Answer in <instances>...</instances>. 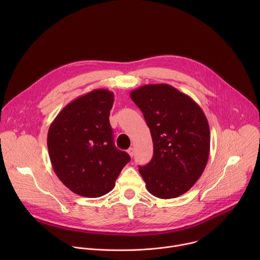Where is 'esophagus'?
Listing matches in <instances>:
<instances>
[{
	"label": "esophagus",
	"instance_id": "esophagus-1",
	"mask_svg": "<svg viewBox=\"0 0 260 260\" xmlns=\"http://www.w3.org/2000/svg\"><path fill=\"white\" fill-rule=\"evenodd\" d=\"M127 153L129 154V156H132V157L134 156V148H133V147H131L129 149L127 150Z\"/></svg>",
	"mask_w": 260,
	"mask_h": 260
}]
</instances>
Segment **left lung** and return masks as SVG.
Instances as JSON below:
<instances>
[{
	"mask_svg": "<svg viewBox=\"0 0 260 260\" xmlns=\"http://www.w3.org/2000/svg\"><path fill=\"white\" fill-rule=\"evenodd\" d=\"M153 141V157L139 167L147 190L168 200L187 192L209 158L210 127L201 107L169 84H147L131 92Z\"/></svg>",
	"mask_w": 260,
	"mask_h": 260,
	"instance_id": "8db88e82",
	"label": "left lung"
}]
</instances>
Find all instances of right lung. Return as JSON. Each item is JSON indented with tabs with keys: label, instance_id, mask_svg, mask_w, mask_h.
<instances>
[{
	"label": "right lung",
	"instance_id": "1",
	"mask_svg": "<svg viewBox=\"0 0 260 260\" xmlns=\"http://www.w3.org/2000/svg\"><path fill=\"white\" fill-rule=\"evenodd\" d=\"M114 94L94 89L68 104L47 135L52 168L66 186L81 197L100 198L115 186L129 155L113 143L109 122Z\"/></svg>",
	"mask_w": 260,
	"mask_h": 260
}]
</instances>
